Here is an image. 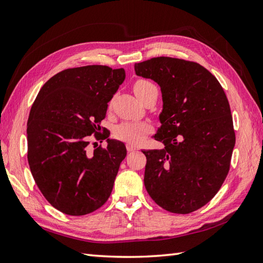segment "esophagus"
I'll return each mask as SVG.
<instances>
[{"instance_id":"1","label":"esophagus","mask_w":263,"mask_h":263,"mask_svg":"<svg viewBox=\"0 0 263 263\" xmlns=\"http://www.w3.org/2000/svg\"><path fill=\"white\" fill-rule=\"evenodd\" d=\"M126 150H127L128 153L135 152V150H136V147L133 146V144H131V143H126Z\"/></svg>"}]
</instances>
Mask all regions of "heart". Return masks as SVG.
<instances>
[{"label": "heart", "mask_w": 263, "mask_h": 263, "mask_svg": "<svg viewBox=\"0 0 263 263\" xmlns=\"http://www.w3.org/2000/svg\"><path fill=\"white\" fill-rule=\"evenodd\" d=\"M133 91L139 99L142 100L150 92L157 91V87L150 80L138 79L133 83ZM150 131H152V126L148 123L126 122L116 127L114 135L119 140L126 141L128 143H137Z\"/></svg>", "instance_id": "obj_1"}]
</instances>
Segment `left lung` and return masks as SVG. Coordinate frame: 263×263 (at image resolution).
Here are the masks:
<instances>
[{
	"label": "left lung",
	"mask_w": 263,
	"mask_h": 263,
	"mask_svg": "<svg viewBox=\"0 0 263 263\" xmlns=\"http://www.w3.org/2000/svg\"><path fill=\"white\" fill-rule=\"evenodd\" d=\"M135 70L158 83L164 103L155 140L165 148L142 152L144 186L163 209L190 214L215 197L230 172L235 146L230 103L216 77L197 62L160 57Z\"/></svg>",
	"instance_id": "8db88e82"
}]
</instances>
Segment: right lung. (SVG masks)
Returning <instances> with one entry per match:
<instances>
[{
    "label": "right lung",
    "mask_w": 263,
    "mask_h": 263,
    "mask_svg": "<svg viewBox=\"0 0 263 263\" xmlns=\"http://www.w3.org/2000/svg\"><path fill=\"white\" fill-rule=\"evenodd\" d=\"M124 79V69L106 65L66 69L42 87L31 106L28 164L44 197L63 214H90L109 198L126 148L113 139L93 152L87 144L91 136L108 138L100 122Z\"/></svg>",
    "instance_id": "add662e5"
}]
</instances>
